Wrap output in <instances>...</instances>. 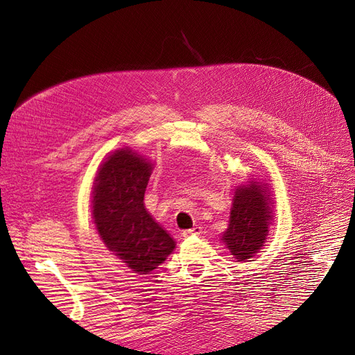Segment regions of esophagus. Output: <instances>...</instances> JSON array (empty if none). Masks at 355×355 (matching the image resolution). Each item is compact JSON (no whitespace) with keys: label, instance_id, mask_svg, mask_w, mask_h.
<instances>
[{"label":"esophagus","instance_id":"34e87169","mask_svg":"<svg viewBox=\"0 0 355 355\" xmlns=\"http://www.w3.org/2000/svg\"><path fill=\"white\" fill-rule=\"evenodd\" d=\"M199 234H202V227H198V225L190 228V230L182 232V236H184V237H187V236H199Z\"/></svg>","mask_w":355,"mask_h":355}]
</instances>
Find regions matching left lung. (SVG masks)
Listing matches in <instances>:
<instances>
[{
	"label": "left lung",
	"mask_w": 355,
	"mask_h": 355,
	"mask_svg": "<svg viewBox=\"0 0 355 355\" xmlns=\"http://www.w3.org/2000/svg\"><path fill=\"white\" fill-rule=\"evenodd\" d=\"M268 187L257 180L239 186L234 191L228 228L221 240L237 261H248L264 246L272 209Z\"/></svg>",
	"instance_id": "1"
}]
</instances>
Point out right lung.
<instances>
[{"mask_svg":"<svg viewBox=\"0 0 355 355\" xmlns=\"http://www.w3.org/2000/svg\"><path fill=\"white\" fill-rule=\"evenodd\" d=\"M153 164L119 148L98 168L93 186V220L100 239L134 272L148 274L175 248V240L144 207Z\"/></svg>","mask_w":355,"mask_h":355,"instance_id":"right-lung-1","label":"right lung"}]
</instances>
